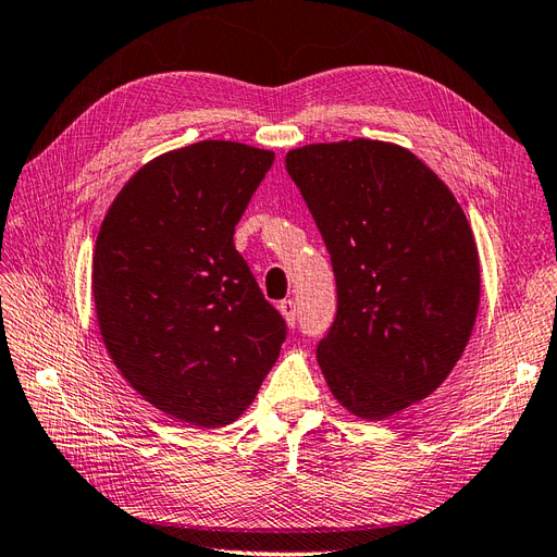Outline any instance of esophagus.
Masks as SVG:
<instances>
[{
    "instance_id": "esophagus-1",
    "label": "esophagus",
    "mask_w": 557,
    "mask_h": 557,
    "mask_svg": "<svg viewBox=\"0 0 557 557\" xmlns=\"http://www.w3.org/2000/svg\"><path fill=\"white\" fill-rule=\"evenodd\" d=\"M280 312H282V317H284V322H287V326H289V329H294V326H296V322H298L296 300H294V298L282 300V304H280Z\"/></svg>"
}]
</instances>
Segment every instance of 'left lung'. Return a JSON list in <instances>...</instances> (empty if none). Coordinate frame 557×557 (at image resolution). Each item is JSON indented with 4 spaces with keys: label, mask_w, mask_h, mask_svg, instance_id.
<instances>
[{
    "label": "left lung",
    "mask_w": 557,
    "mask_h": 557,
    "mask_svg": "<svg viewBox=\"0 0 557 557\" xmlns=\"http://www.w3.org/2000/svg\"><path fill=\"white\" fill-rule=\"evenodd\" d=\"M331 253L338 312L317 361L347 412L385 420L450 375L471 338L481 261L465 210L392 141L306 145L284 158Z\"/></svg>",
    "instance_id": "8db88e82"
}]
</instances>
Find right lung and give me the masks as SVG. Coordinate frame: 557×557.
Instances as JSON below:
<instances>
[{
	"label": "right lung",
	"mask_w": 557,
	"mask_h": 557,
	"mask_svg": "<svg viewBox=\"0 0 557 557\" xmlns=\"http://www.w3.org/2000/svg\"><path fill=\"white\" fill-rule=\"evenodd\" d=\"M273 161L226 139L156 156L119 190L95 240L107 352L141 399L180 422H235L287 336L233 245Z\"/></svg>",
	"instance_id": "add662e5"
}]
</instances>
